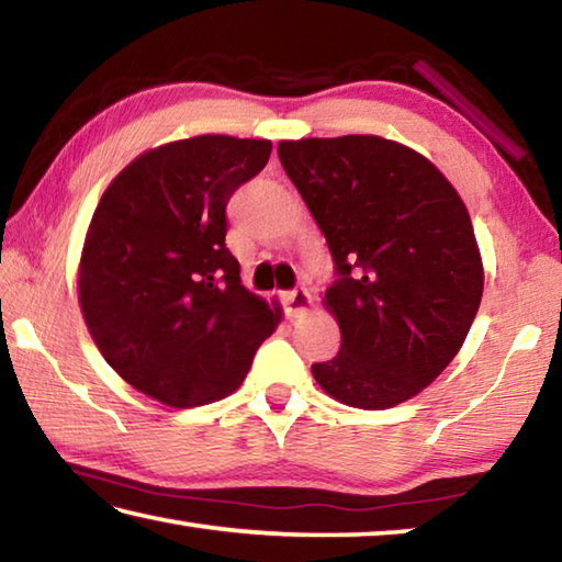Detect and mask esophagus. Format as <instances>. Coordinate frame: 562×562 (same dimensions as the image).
Returning a JSON list of instances; mask_svg holds the SVG:
<instances>
[{
	"label": "esophagus",
	"instance_id": "34e87169",
	"mask_svg": "<svg viewBox=\"0 0 562 562\" xmlns=\"http://www.w3.org/2000/svg\"><path fill=\"white\" fill-rule=\"evenodd\" d=\"M282 304H284V312H288L290 317H297V315H302V312L310 310L312 297H310L307 290L297 288V290L282 292Z\"/></svg>",
	"mask_w": 562,
	"mask_h": 562
}]
</instances>
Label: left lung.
Wrapping results in <instances>:
<instances>
[{
	"instance_id": "left-lung-1",
	"label": "left lung",
	"mask_w": 562,
	"mask_h": 562,
	"mask_svg": "<svg viewBox=\"0 0 562 562\" xmlns=\"http://www.w3.org/2000/svg\"><path fill=\"white\" fill-rule=\"evenodd\" d=\"M280 164L325 233L339 355L312 364L337 402L389 408L461 349L483 294L469 211L439 168L379 136L282 140Z\"/></svg>"
}]
</instances>
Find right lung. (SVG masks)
Instances as JSON below:
<instances>
[{"instance_id": "right-lung-1", "label": "right lung", "mask_w": 562, "mask_h": 562, "mask_svg": "<svg viewBox=\"0 0 562 562\" xmlns=\"http://www.w3.org/2000/svg\"><path fill=\"white\" fill-rule=\"evenodd\" d=\"M270 140L195 136L148 150L113 178L79 270L83 319L138 392L188 408L243 384L280 322L247 292L225 247V207L268 166Z\"/></svg>"}]
</instances>
